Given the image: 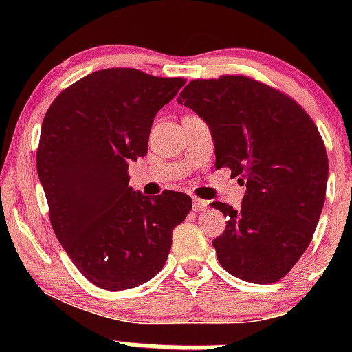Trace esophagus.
Segmentation results:
<instances>
[{
	"mask_svg": "<svg viewBox=\"0 0 352 352\" xmlns=\"http://www.w3.org/2000/svg\"><path fill=\"white\" fill-rule=\"evenodd\" d=\"M208 207V201L207 200H201V199H193V212H204Z\"/></svg>",
	"mask_w": 352,
	"mask_h": 352,
	"instance_id": "1",
	"label": "esophagus"
}]
</instances>
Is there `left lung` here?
Returning <instances> with one entry per match:
<instances>
[{
    "label": "left lung",
    "mask_w": 352,
    "mask_h": 352,
    "mask_svg": "<svg viewBox=\"0 0 352 352\" xmlns=\"http://www.w3.org/2000/svg\"><path fill=\"white\" fill-rule=\"evenodd\" d=\"M177 100L210 125L215 167L246 185L240 210L212 204L228 218L212 241L218 261L240 280L280 281L308 248L324 205L328 153L316 124L285 92L241 74L190 80Z\"/></svg>",
    "instance_id": "8db88e82"
}]
</instances>
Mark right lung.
Segmentation results:
<instances>
[{
  "instance_id": "1",
  "label": "right lung",
  "mask_w": 352,
  "mask_h": 352,
  "mask_svg": "<svg viewBox=\"0 0 352 352\" xmlns=\"http://www.w3.org/2000/svg\"><path fill=\"white\" fill-rule=\"evenodd\" d=\"M184 84L131 67L96 71L44 116L36 165L52 230L76 268L107 292L155 276L192 210L185 193L132 192L127 172L148 151L153 117Z\"/></svg>"
}]
</instances>
